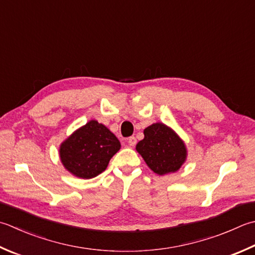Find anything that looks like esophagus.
<instances>
[{
  "label": "esophagus",
  "mask_w": 255,
  "mask_h": 255,
  "mask_svg": "<svg viewBox=\"0 0 255 255\" xmlns=\"http://www.w3.org/2000/svg\"><path fill=\"white\" fill-rule=\"evenodd\" d=\"M127 142H128L129 146L133 147L134 144L137 143V139H136V137H133V136H132V137H129V138L127 139Z\"/></svg>",
  "instance_id": "esophagus-1"
}]
</instances>
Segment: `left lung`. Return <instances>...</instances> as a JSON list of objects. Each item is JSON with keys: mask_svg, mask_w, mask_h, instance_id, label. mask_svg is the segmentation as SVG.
<instances>
[{"mask_svg": "<svg viewBox=\"0 0 255 255\" xmlns=\"http://www.w3.org/2000/svg\"><path fill=\"white\" fill-rule=\"evenodd\" d=\"M144 138L136 144V150L151 170L164 176L176 172L186 162V143L167 125L154 123L143 130Z\"/></svg>", "mask_w": 255, "mask_h": 255, "instance_id": "8db88e82", "label": "left lung"}]
</instances>
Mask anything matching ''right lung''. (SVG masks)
<instances>
[{"label":"right lung","instance_id":"obj_1","mask_svg":"<svg viewBox=\"0 0 255 255\" xmlns=\"http://www.w3.org/2000/svg\"><path fill=\"white\" fill-rule=\"evenodd\" d=\"M121 147L118 138L105 125L93 119L61 143L59 158L73 176L92 179L106 170Z\"/></svg>","mask_w":255,"mask_h":255}]
</instances>
